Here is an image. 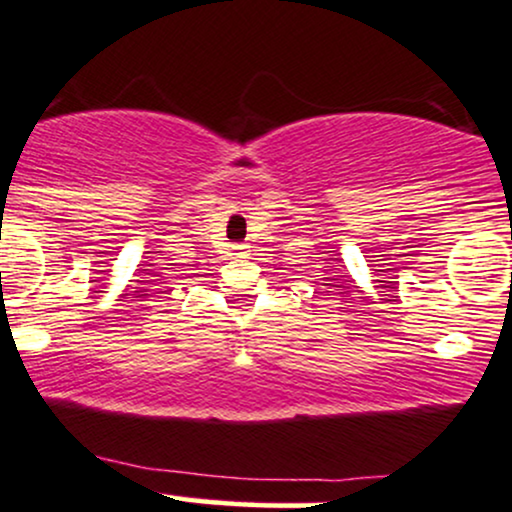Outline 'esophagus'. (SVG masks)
I'll use <instances>...</instances> for the list:
<instances>
[{"label":"esophagus","mask_w":512,"mask_h":512,"mask_svg":"<svg viewBox=\"0 0 512 512\" xmlns=\"http://www.w3.org/2000/svg\"><path fill=\"white\" fill-rule=\"evenodd\" d=\"M233 255L245 257V255H248V245H233Z\"/></svg>","instance_id":"1"}]
</instances>
